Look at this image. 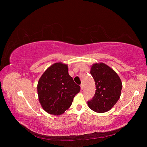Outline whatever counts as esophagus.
<instances>
[{"instance_id": "esophagus-1", "label": "esophagus", "mask_w": 147, "mask_h": 147, "mask_svg": "<svg viewBox=\"0 0 147 147\" xmlns=\"http://www.w3.org/2000/svg\"><path fill=\"white\" fill-rule=\"evenodd\" d=\"M80 87H81V89H82V90H83V89L84 88V85H83V83H82V84H80Z\"/></svg>"}]
</instances>
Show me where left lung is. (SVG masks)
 Returning a JSON list of instances; mask_svg holds the SVG:
<instances>
[{
	"label": "left lung",
	"instance_id": "left-lung-1",
	"mask_svg": "<svg viewBox=\"0 0 147 147\" xmlns=\"http://www.w3.org/2000/svg\"><path fill=\"white\" fill-rule=\"evenodd\" d=\"M90 73L94 80L96 90L94 97L88 101V105L96 112H107L121 96V79L112 68L102 63L93 64Z\"/></svg>",
	"mask_w": 147,
	"mask_h": 147
}]
</instances>
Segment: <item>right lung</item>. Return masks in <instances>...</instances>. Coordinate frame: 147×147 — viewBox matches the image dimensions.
Segmentation results:
<instances>
[{
	"mask_svg": "<svg viewBox=\"0 0 147 147\" xmlns=\"http://www.w3.org/2000/svg\"><path fill=\"white\" fill-rule=\"evenodd\" d=\"M80 90L68 72V66L53 64L45 71L37 84L38 100L43 110L51 115L63 114L72 105Z\"/></svg>",
	"mask_w": 147,
	"mask_h": 147,
	"instance_id": "add662e5",
	"label": "right lung"
}]
</instances>
